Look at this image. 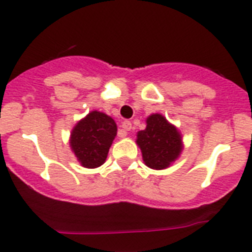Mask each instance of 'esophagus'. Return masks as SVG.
<instances>
[{
	"label": "esophagus",
	"instance_id": "34e87169",
	"mask_svg": "<svg viewBox=\"0 0 252 252\" xmlns=\"http://www.w3.org/2000/svg\"><path fill=\"white\" fill-rule=\"evenodd\" d=\"M122 128H124L125 131H131V128H132V124H131V121H124L122 122Z\"/></svg>",
	"mask_w": 252,
	"mask_h": 252
}]
</instances>
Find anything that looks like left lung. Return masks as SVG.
Segmentation results:
<instances>
[{
	"label": "left lung",
	"instance_id": "1",
	"mask_svg": "<svg viewBox=\"0 0 252 252\" xmlns=\"http://www.w3.org/2000/svg\"><path fill=\"white\" fill-rule=\"evenodd\" d=\"M137 145L149 168L165 169L179 157L182 139L177 128L157 113L146 120L145 130L137 132Z\"/></svg>",
	"mask_w": 252,
	"mask_h": 252
}]
</instances>
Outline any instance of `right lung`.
Segmentation results:
<instances>
[{"mask_svg": "<svg viewBox=\"0 0 252 252\" xmlns=\"http://www.w3.org/2000/svg\"><path fill=\"white\" fill-rule=\"evenodd\" d=\"M117 126L110 116L93 111L78 122L72 131L70 148L86 168H97L107 158Z\"/></svg>", "mask_w": 252, "mask_h": 252, "instance_id": "add662e5", "label": "right lung"}]
</instances>
